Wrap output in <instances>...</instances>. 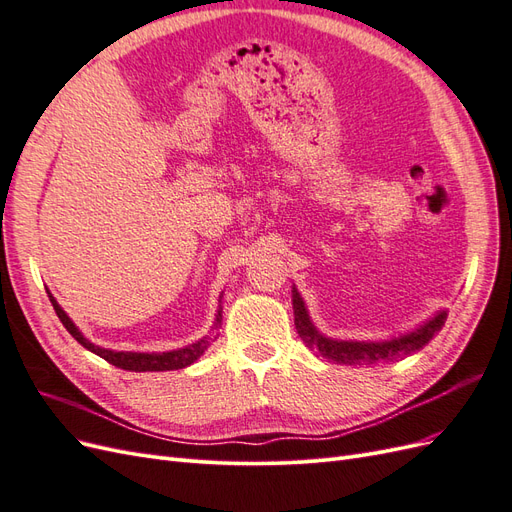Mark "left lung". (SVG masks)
<instances>
[{
  "label": "left lung",
  "mask_w": 512,
  "mask_h": 512,
  "mask_svg": "<svg viewBox=\"0 0 512 512\" xmlns=\"http://www.w3.org/2000/svg\"><path fill=\"white\" fill-rule=\"evenodd\" d=\"M292 309H294V327H297L303 342L309 348H316L320 356L335 363L344 365H374V363H393L404 359V356L421 350L425 344L431 342V337L436 335L446 320V312H440L436 318H431L421 329H416L408 335H401L391 342H337V339H329L316 331L307 316V309L303 299L299 297L297 288H292Z\"/></svg>",
  "instance_id": "left-lung-1"
}]
</instances>
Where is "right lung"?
Listing matches in <instances>:
<instances>
[{
	"instance_id": "add662e5",
	"label": "right lung",
	"mask_w": 512,
	"mask_h": 512,
	"mask_svg": "<svg viewBox=\"0 0 512 512\" xmlns=\"http://www.w3.org/2000/svg\"><path fill=\"white\" fill-rule=\"evenodd\" d=\"M49 292V290H46ZM49 299L53 303V309L57 318L64 324L66 331L79 342L81 346H85L87 350H91L94 354L102 356L104 361H108L111 365L119 367V369H126V371H170V369H183L192 365L200 354H203L209 346V339H200V342L192 344V346H185L181 350H170V352H160V354H149V352H113V350H106L100 346H94L89 342V339L83 337V333L74 327V322L68 318V314L64 309L59 307V303L55 301L53 294L49 292ZM220 322H222V312H218V318H215V329H220Z\"/></svg>"
}]
</instances>
